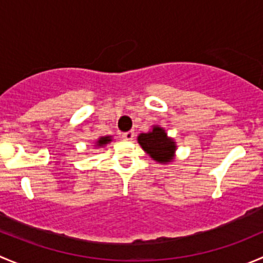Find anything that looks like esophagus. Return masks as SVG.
I'll return each mask as SVG.
<instances>
[{
  "label": "esophagus",
  "instance_id": "esophagus-1",
  "mask_svg": "<svg viewBox=\"0 0 263 263\" xmlns=\"http://www.w3.org/2000/svg\"><path fill=\"white\" fill-rule=\"evenodd\" d=\"M135 137V132L134 131H128V132H124L123 135H122V139L126 140V141H132Z\"/></svg>",
  "mask_w": 263,
  "mask_h": 263
}]
</instances>
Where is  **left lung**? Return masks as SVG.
Here are the masks:
<instances>
[{"mask_svg": "<svg viewBox=\"0 0 263 263\" xmlns=\"http://www.w3.org/2000/svg\"><path fill=\"white\" fill-rule=\"evenodd\" d=\"M137 142L156 163L169 164L174 160L177 144L174 139L168 136L163 127L153 126V129L146 134H140Z\"/></svg>", "mask_w": 263, "mask_h": 263, "instance_id": "8db88e82", "label": "left lung"}]
</instances>
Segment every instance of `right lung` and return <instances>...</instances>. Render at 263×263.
I'll return each instance as SVG.
<instances>
[{
	"mask_svg": "<svg viewBox=\"0 0 263 263\" xmlns=\"http://www.w3.org/2000/svg\"><path fill=\"white\" fill-rule=\"evenodd\" d=\"M110 141H112V136H102V137H99L97 141H95L94 146L95 147H103V146H105L107 144H109Z\"/></svg>",
	"mask_w": 263,
	"mask_h": 263,
	"instance_id": "add662e5",
	"label": "right lung"
}]
</instances>
